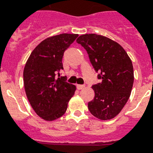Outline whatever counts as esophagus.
Masks as SVG:
<instances>
[{"mask_svg": "<svg viewBox=\"0 0 153 153\" xmlns=\"http://www.w3.org/2000/svg\"><path fill=\"white\" fill-rule=\"evenodd\" d=\"M76 86L78 90H82V89L85 88V86H84V85H77Z\"/></svg>", "mask_w": 153, "mask_h": 153, "instance_id": "obj_1", "label": "esophagus"}]
</instances>
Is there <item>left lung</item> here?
<instances>
[{
	"label": "left lung",
	"instance_id": "8db88e82",
	"mask_svg": "<svg viewBox=\"0 0 153 153\" xmlns=\"http://www.w3.org/2000/svg\"><path fill=\"white\" fill-rule=\"evenodd\" d=\"M76 42L87 51L89 59L102 82L92 86L94 98L88 103L91 114L105 121L114 118L130 97L134 75L130 58L125 49L103 36L82 35Z\"/></svg>",
	"mask_w": 153,
	"mask_h": 153
}]
</instances>
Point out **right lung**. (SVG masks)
<instances>
[{"mask_svg":"<svg viewBox=\"0 0 153 153\" xmlns=\"http://www.w3.org/2000/svg\"><path fill=\"white\" fill-rule=\"evenodd\" d=\"M78 36V34L63 33L47 38L32 51L26 62L25 93L36 114L45 121L61 117L74 94L76 86L67 82L66 77H60L59 72L63 69L65 50Z\"/></svg>","mask_w":153,"mask_h":153,"instance_id":"1","label":"right lung"}]
</instances>
